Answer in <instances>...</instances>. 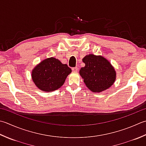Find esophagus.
I'll return each mask as SVG.
<instances>
[{
    "label": "esophagus",
    "instance_id": "esophagus-1",
    "mask_svg": "<svg viewBox=\"0 0 146 146\" xmlns=\"http://www.w3.org/2000/svg\"><path fill=\"white\" fill-rule=\"evenodd\" d=\"M72 71H73V72H76V71H78V68H77V67L72 68Z\"/></svg>",
    "mask_w": 146,
    "mask_h": 146
}]
</instances>
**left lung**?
<instances>
[{
  "instance_id": "1",
  "label": "left lung",
  "mask_w": 146,
  "mask_h": 146,
  "mask_svg": "<svg viewBox=\"0 0 146 146\" xmlns=\"http://www.w3.org/2000/svg\"><path fill=\"white\" fill-rule=\"evenodd\" d=\"M85 64L80 70L86 86L94 92L106 90L114 84L116 72L106 59L94 54L86 56L83 59Z\"/></svg>"
}]
</instances>
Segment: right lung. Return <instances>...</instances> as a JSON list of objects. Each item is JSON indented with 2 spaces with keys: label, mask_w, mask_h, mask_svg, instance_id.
Instances as JSON below:
<instances>
[{
  "label": "right lung",
  "mask_w": 146,
  "mask_h": 146,
  "mask_svg": "<svg viewBox=\"0 0 146 146\" xmlns=\"http://www.w3.org/2000/svg\"><path fill=\"white\" fill-rule=\"evenodd\" d=\"M71 72V68L67 64L50 58L44 59L37 65L33 69L31 76L37 87L45 92H50L61 87Z\"/></svg>",
  "instance_id": "add662e5"
}]
</instances>
